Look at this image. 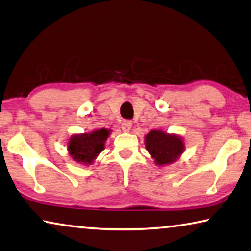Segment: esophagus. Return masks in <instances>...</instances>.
<instances>
[{
	"label": "esophagus",
	"instance_id": "esophagus-1",
	"mask_svg": "<svg viewBox=\"0 0 251 251\" xmlns=\"http://www.w3.org/2000/svg\"><path fill=\"white\" fill-rule=\"evenodd\" d=\"M132 125H133V123L128 121V119H127V121H123L122 122V129L124 130V132H129V129L132 128Z\"/></svg>",
	"mask_w": 251,
	"mask_h": 251
}]
</instances>
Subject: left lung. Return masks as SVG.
Instances as JSON below:
<instances>
[{
  "label": "left lung",
  "instance_id": "obj_1",
  "mask_svg": "<svg viewBox=\"0 0 251 251\" xmlns=\"http://www.w3.org/2000/svg\"><path fill=\"white\" fill-rule=\"evenodd\" d=\"M145 147L156 164L174 162L184 151V143L178 136L168 135L161 130H151L145 136Z\"/></svg>",
  "mask_w": 251,
  "mask_h": 251
}]
</instances>
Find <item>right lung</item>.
Here are the masks:
<instances>
[{
  "label": "right lung",
  "instance_id": "1",
  "mask_svg": "<svg viewBox=\"0 0 251 251\" xmlns=\"http://www.w3.org/2000/svg\"><path fill=\"white\" fill-rule=\"evenodd\" d=\"M109 135V130L101 128L92 133H85L71 137L69 143L70 154L80 163H91L97 155L104 149V141Z\"/></svg>",
  "mask_w": 251,
  "mask_h": 251
}]
</instances>
